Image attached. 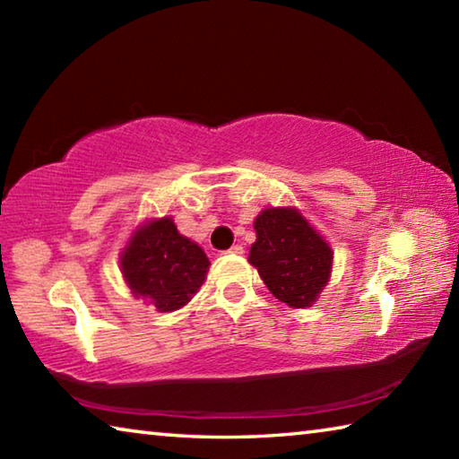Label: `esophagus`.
<instances>
[{
	"instance_id": "1",
	"label": "esophagus",
	"mask_w": 459,
	"mask_h": 459,
	"mask_svg": "<svg viewBox=\"0 0 459 459\" xmlns=\"http://www.w3.org/2000/svg\"><path fill=\"white\" fill-rule=\"evenodd\" d=\"M227 253H230V255H243V253H245V248L240 247V245H232Z\"/></svg>"
}]
</instances>
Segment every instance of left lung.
Returning a JSON list of instances; mask_svg holds the SVG:
<instances>
[{
    "label": "left lung",
    "mask_w": 459,
    "mask_h": 459,
    "mask_svg": "<svg viewBox=\"0 0 459 459\" xmlns=\"http://www.w3.org/2000/svg\"><path fill=\"white\" fill-rule=\"evenodd\" d=\"M248 263L269 291L290 307H312L330 281L333 251L295 206H269L253 222Z\"/></svg>",
    "instance_id": "8db88e82"
}]
</instances>
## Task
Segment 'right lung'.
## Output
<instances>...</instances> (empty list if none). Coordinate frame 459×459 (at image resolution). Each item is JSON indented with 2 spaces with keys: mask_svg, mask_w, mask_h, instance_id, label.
I'll return each mask as SVG.
<instances>
[{
  "mask_svg": "<svg viewBox=\"0 0 459 459\" xmlns=\"http://www.w3.org/2000/svg\"><path fill=\"white\" fill-rule=\"evenodd\" d=\"M123 279L137 299L158 312L184 307L202 287L211 267L198 243L178 232L172 216L143 221L119 255Z\"/></svg>",
  "mask_w": 459,
  "mask_h": 459,
  "instance_id": "right-lung-1",
  "label": "right lung"
}]
</instances>
